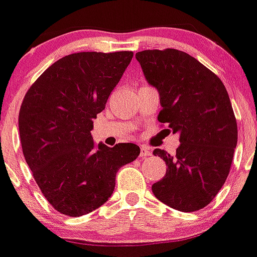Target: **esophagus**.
Returning <instances> with one entry per match:
<instances>
[{
	"mask_svg": "<svg viewBox=\"0 0 257 257\" xmlns=\"http://www.w3.org/2000/svg\"><path fill=\"white\" fill-rule=\"evenodd\" d=\"M149 156H152V152H150L149 148L141 147V152H140V157L147 158V157H149Z\"/></svg>",
	"mask_w": 257,
	"mask_h": 257,
	"instance_id": "obj_1",
	"label": "esophagus"
}]
</instances>
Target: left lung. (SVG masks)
Masks as SVG:
<instances>
[{
    "label": "left lung",
    "mask_w": 257,
    "mask_h": 257,
    "mask_svg": "<svg viewBox=\"0 0 257 257\" xmlns=\"http://www.w3.org/2000/svg\"><path fill=\"white\" fill-rule=\"evenodd\" d=\"M160 93L158 121L179 133L174 156L154 149L168 170L153 183L157 199L178 211L206 207L226 182L237 144V124L227 89L212 71L176 49L136 54Z\"/></svg>",
    "instance_id": "8db88e82"
}]
</instances>
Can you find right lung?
<instances>
[{
	"label": "right lung",
	"mask_w": 257,
	"mask_h": 257,
	"mask_svg": "<svg viewBox=\"0 0 257 257\" xmlns=\"http://www.w3.org/2000/svg\"><path fill=\"white\" fill-rule=\"evenodd\" d=\"M132 58V51L71 54L25 95L18 116L25 160L43 197L63 215H85L105 203L118 169L139 157L135 144L108 148L91 136Z\"/></svg>",
	"instance_id": "add662e5"
}]
</instances>
